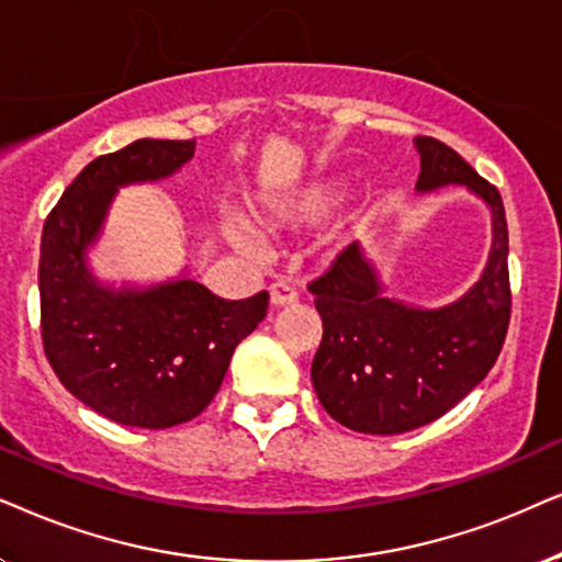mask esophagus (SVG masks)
<instances>
[{"label":"esophagus","mask_w":562,"mask_h":562,"mask_svg":"<svg viewBox=\"0 0 562 562\" xmlns=\"http://www.w3.org/2000/svg\"><path fill=\"white\" fill-rule=\"evenodd\" d=\"M269 303H272L274 308H288V305H295L297 290L293 285H288V282H274V285L269 288Z\"/></svg>","instance_id":"1"}]
</instances>
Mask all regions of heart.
<instances>
[{
  "label": "heart",
  "mask_w": 562,
  "mask_h": 562,
  "mask_svg": "<svg viewBox=\"0 0 562 562\" xmlns=\"http://www.w3.org/2000/svg\"><path fill=\"white\" fill-rule=\"evenodd\" d=\"M334 190L328 184H311L305 190H297L293 194H285V198L274 200L269 205V223H280V226H301V223L316 221L321 213L326 211L328 203H331ZM226 236L228 241L238 246L244 251H257L259 238L249 226L244 223L231 221L226 223Z\"/></svg>",
  "instance_id": "heart-1"
}]
</instances>
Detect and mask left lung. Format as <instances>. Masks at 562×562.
Returning <instances> with one entry per match:
<instances>
[{
    "mask_svg": "<svg viewBox=\"0 0 562 562\" xmlns=\"http://www.w3.org/2000/svg\"><path fill=\"white\" fill-rule=\"evenodd\" d=\"M416 192L465 187L491 211V251L481 280L458 301L422 308L385 293L378 267L349 244L308 290L324 321L311 380L326 414L362 434H403L445 416L496 364L504 347L508 228L501 194L442 140L418 136Z\"/></svg>",
    "mask_w": 562,
    "mask_h": 562,
    "instance_id": "8db88e82",
    "label": "left lung"
}]
</instances>
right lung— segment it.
<instances>
[{
    "label": "right lung",
    "instance_id": "1",
    "mask_svg": "<svg viewBox=\"0 0 562 562\" xmlns=\"http://www.w3.org/2000/svg\"><path fill=\"white\" fill-rule=\"evenodd\" d=\"M194 140L140 138L81 169L41 238V331L66 391L110 422L169 429L203 414L238 341L267 316V290L223 301L182 272L156 285H104L89 269L120 187L177 175Z\"/></svg>",
    "mask_w": 562,
    "mask_h": 562
}]
</instances>
